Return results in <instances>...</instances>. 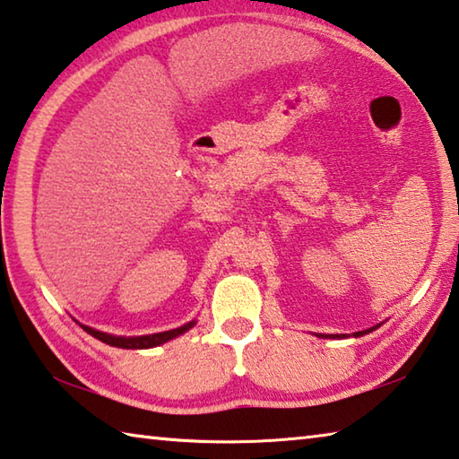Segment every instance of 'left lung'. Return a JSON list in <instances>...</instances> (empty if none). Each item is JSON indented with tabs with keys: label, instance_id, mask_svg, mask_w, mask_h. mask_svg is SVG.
<instances>
[{
	"label": "left lung",
	"instance_id": "obj_1",
	"mask_svg": "<svg viewBox=\"0 0 459 459\" xmlns=\"http://www.w3.org/2000/svg\"><path fill=\"white\" fill-rule=\"evenodd\" d=\"M378 325H380V324H378ZM378 325H375V328L364 330V332H356L354 336H364V333H368V332H372V330H377ZM320 338H344V333H320Z\"/></svg>",
	"mask_w": 459,
	"mask_h": 459
}]
</instances>
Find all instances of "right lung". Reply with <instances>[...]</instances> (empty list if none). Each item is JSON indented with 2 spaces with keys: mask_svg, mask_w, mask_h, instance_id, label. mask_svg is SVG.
<instances>
[{
  "mask_svg": "<svg viewBox=\"0 0 459 459\" xmlns=\"http://www.w3.org/2000/svg\"><path fill=\"white\" fill-rule=\"evenodd\" d=\"M194 324L196 322H188L180 325V328L176 330H168V332H158V333H147V336H113V333H107V332H99L95 328H89V325H82L81 328L91 333V336H95L97 340L105 342L108 346H117V348H127V351H143V348H153V346H160L164 344V342L172 340L176 336H180V333L188 332L190 328H194Z\"/></svg>",
  "mask_w": 459,
  "mask_h": 459,
  "instance_id": "add662e5",
  "label": "right lung"
}]
</instances>
